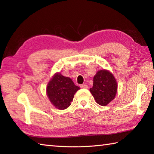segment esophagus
<instances>
[{
	"instance_id": "esophagus-1",
	"label": "esophagus",
	"mask_w": 154,
	"mask_h": 154,
	"mask_svg": "<svg viewBox=\"0 0 154 154\" xmlns=\"http://www.w3.org/2000/svg\"><path fill=\"white\" fill-rule=\"evenodd\" d=\"M80 87L82 88H83V89H87L88 88V85H85V84H82L80 85Z\"/></svg>"
}]
</instances>
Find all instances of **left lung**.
<instances>
[{"mask_svg": "<svg viewBox=\"0 0 154 154\" xmlns=\"http://www.w3.org/2000/svg\"><path fill=\"white\" fill-rule=\"evenodd\" d=\"M117 88L118 85L113 75L106 70H100L94 77L93 87L90 91L98 105L105 106L114 99Z\"/></svg>", "mask_w": 154, "mask_h": 154, "instance_id": "obj_1", "label": "left lung"}]
</instances>
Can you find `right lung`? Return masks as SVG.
Segmentation results:
<instances>
[{"mask_svg": "<svg viewBox=\"0 0 154 154\" xmlns=\"http://www.w3.org/2000/svg\"><path fill=\"white\" fill-rule=\"evenodd\" d=\"M79 87L74 84L71 79L56 73L49 82L47 94L51 103L58 109H65L71 105L75 92Z\"/></svg>", "mask_w": 154, "mask_h": 154, "instance_id": "add662e5", "label": "right lung"}]
</instances>
